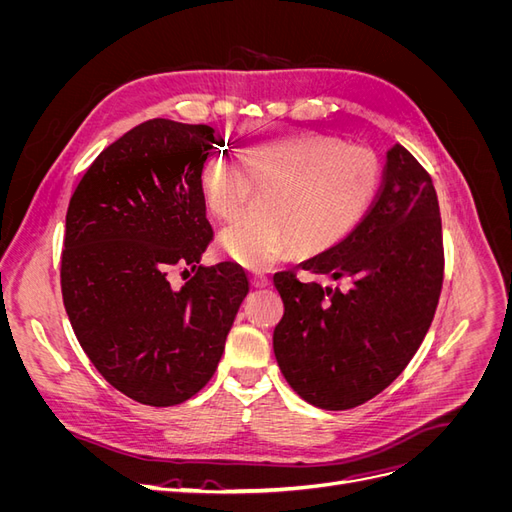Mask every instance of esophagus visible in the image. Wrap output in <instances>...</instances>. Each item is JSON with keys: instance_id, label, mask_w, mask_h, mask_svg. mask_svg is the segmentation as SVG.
<instances>
[{"instance_id": "1", "label": "esophagus", "mask_w": 512, "mask_h": 512, "mask_svg": "<svg viewBox=\"0 0 512 512\" xmlns=\"http://www.w3.org/2000/svg\"><path fill=\"white\" fill-rule=\"evenodd\" d=\"M271 284V280L267 275H262V273H254L252 275V286L254 288H267Z\"/></svg>"}]
</instances>
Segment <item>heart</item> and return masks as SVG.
Here are the masks:
<instances>
[{
  "label": "heart",
  "mask_w": 512,
  "mask_h": 512,
  "mask_svg": "<svg viewBox=\"0 0 512 512\" xmlns=\"http://www.w3.org/2000/svg\"><path fill=\"white\" fill-rule=\"evenodd\" d=\"M207 158L200 190L215 218L237 220L260 183L258 207L222 235L224 250L252 269L269 267L294 239L305 252L342 241L363 220L380 183V160L365 145H344L314 130L267 126Z\"/></svg>",
  "instance_id": "1"
}]
</instances>
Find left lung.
Returning <instances> with one entry per match:
<instances>
[{"mask_svg": "<svg viewBox=\"0 0 512 512\" xmlns=\"http://www.w3.org/2000/svg\"><path fill=\"white\" fill-rule=\"evenodd\" d=\"M344 290L273 275L284 316L273 350L286 382L322 410H350L406 369L436 314L444 247L436 188L412 153L393 145L378 196L346 239L301 262Z\"/></svg>", "mask_w": 512, "mask_h": 512, "instance_id": "1", "label": "left lung"}]
</instances>
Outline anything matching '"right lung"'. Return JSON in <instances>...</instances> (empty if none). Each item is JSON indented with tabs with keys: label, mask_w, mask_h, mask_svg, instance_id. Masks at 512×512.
<instances>
[{
	"label": "right lung",
	"mask_w": 512,
	"mask_h": 512,
	"mask_svg": "<svg viewBox=\"0 0 512 512\" xmlns=\"http://www.w3.org/2000/svg\"><path fill=\"white\" fill-rule=\"evenodd\" d=\"M213 143L203 123H138L85 170L68 205L61 297L74 335L104 380L145 406L203 389L250 292L239 265H200L213 239L200 190ZM173 266L195 271L179 291Z\"/></svg>",
	"instance_id": "add662e5"
}]
</instances>
